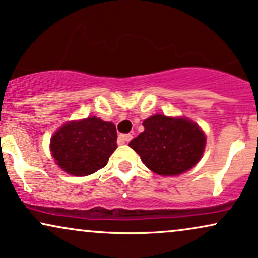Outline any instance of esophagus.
<instances>
[{"instance_id": "esophagus-1", "label": "esophagus", "mask_w": 258, "mask_h": 258, "mask_svg": "<svg viewBox=\"0 0 258 258\" xmlns=\"http://www.w3.org/2000/svg\"><path fill=\"white\" fill-rule=\"evenodd\" d=\"M118 139H119V141L122 142V144H124V142H129L130 140L133 139V135L132 134H120L118 136Z\"/></svg>"}]
</instances>
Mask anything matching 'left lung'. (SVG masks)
<instances>
[{
    "label": "left lung",
    "mask_w": 258,
    "mask_h": 258,
    "mask_svg": "<svg viewBox=\"0 0 258 258\" xmlns=\"http://www.w3.org/2000/svg\"><path fill=\"white\" fill-rule=\"evenodd\" d=\"M145 132L129 146L149 170L160 176H178L192 168L201 159L206 135L185 117L153 114L145 119Z\"/></svg>",
    "instance_id": "8db88e82"
}]
</instances>
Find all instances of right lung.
Wrapping results in <instances>:
<instances>
[{
    "mask_svg": "<svg viewBox=\"0 0 258 258\" xmlns=\"http://www.w3.org/2000/svg\"><path fill=\"white\" fill-rule=\"evenodd\" d=\"M113 123L97 117L66 123L53 134L50 149L56 164L72 176L84 177L107 164L117 148Z\"/></svg>",
    "mask_w": 258,
    "mask_h": 258,
    "instance_id": "right-lung-1",
    "label": "right lung"
}]
</instances>
